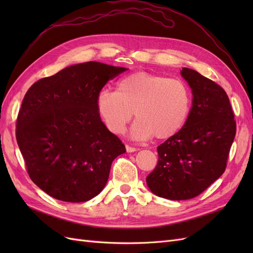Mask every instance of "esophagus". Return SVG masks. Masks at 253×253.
Here are the masks:
<instances>
[{"label":"esophagus","instance_id":"esophagus-1","mask_svg":"<svg viewBox=\"0 0 253 253\" xmlns=\"http://www.w3.org/2000/svg\"><path fill=\"white\" fill-rule=\"evenodd\" d=\"M126 152L127 153H133V152H135L136 151V149L135 148H133V147H131V145H126Z\"/></svg>","mask_w":253,"mask_h":253}]
</instances>
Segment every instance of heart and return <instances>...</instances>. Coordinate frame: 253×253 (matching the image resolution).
I'll return each instance as SVG.
<instances>
[{
    "label": "heart",
    "instance_id": "obj_1",
    "mask_svg": "<svg viewBox=\"0 0 253 253\" xmlns=\"http://www.w3.org/2000/svg\"><path fill=\"white\" fill-rule=\"evenodd\" d=\"M192 102V91L185 81L138 72L120 79L116 90H102L97 98V111L115 134L125 131L135 112L138 121L133 127L134 136L148 138L154 135L164 140L186 125Z\"/></svg>",
    "mask_w": 253,
    "mask_h": 253
}]
</instances>
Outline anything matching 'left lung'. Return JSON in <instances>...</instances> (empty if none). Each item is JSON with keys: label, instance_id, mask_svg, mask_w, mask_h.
<instances>
[{"label": "left lung", "instance_id": "8db88e82", "mask_svg": "<svg viewBox=\"0 0 253 253\" xmlns=\"http://www.w3.org/2000/svg\"><path fill=\"white\" fill-rule=\"evenodd\" d=\"M180 74L192 89V109L180 131L157 148V166L147 176L152 192L171 201L200 195L223 175L236 133L224 88L191 68Z\"/></svg>", "mask_w": 253, "mask_h": 253}]
</instances>
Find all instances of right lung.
<instances>
[{"mask_svg":"<svg viewBox=\"0 0 253 253\" xmlns=\"http://www.w3.org/2000/svg\"><path fill=\"white\" fill-rule=\"evenodd\" d=\"M125 67L85 62L63 68L29 87L17 119V142L30 179L49 196L87 202L126 152L97 111V98Z\"/></svg>","mask_w":253,"mask_h":253,"instance_id":"1","label":"right lung"}]
</instances>
